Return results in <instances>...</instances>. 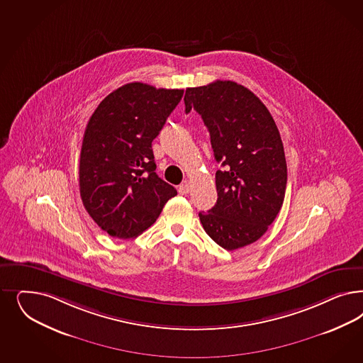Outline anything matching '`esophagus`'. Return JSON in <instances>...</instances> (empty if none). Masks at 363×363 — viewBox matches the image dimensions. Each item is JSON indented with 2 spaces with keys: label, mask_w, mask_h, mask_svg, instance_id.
<instances>
[{
  "label": "esophagus",
  "mask_w": 363,
  "mask_h": 363,
  "mask_svg": "<svg viewBox=\"0 0 363 363\" xmlns=\"http://www.w3.org/2000/svg\"><path fill=\"white\" fill-rule=\"evenodd\" d=\"M177 191H179L180 195H187L188 192H189V184H188L187 182L180 184L179 188H177Z\"/></svg>",
  "instance_id": "obj_1"
}]
</instances>
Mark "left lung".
<instances>
[{
    "label": "left lung",
    "mask_w": 363,
    "mask_h": 363,
    "mask_svg": "<svg viewBox=\"0 0 363 363\" xmlns=\"http://www.w3.org/2000/svg\"><path fill=\"white\" fill-rule=\"evenodd\" d=\"M186 113L195 109L211 136L216 171V204L199 212L211 239L227 251L248 246L279 213L287 165L278 127L269 109L235 82L187 88Z\"/></svg>",
    "instance_id": "obj_1"
}]
</instances>
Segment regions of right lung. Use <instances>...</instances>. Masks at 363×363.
I'll list each match as a JSON object with an SVG mask.
<instances>
[{
  "instance_id": "obj_1",
  "label": "right lung",
  "mask_w": 363,
  "mask_h": 363,
  "mask_svg": "<svg viewBox=\"0 0 363 363\" xmlns=\"http://www.w3.org/2000/svg\"><path fill=\"white\" fill-rule=\"evenodd\" d=\"M183 94L129 82L108 94L86 124L79 167L82 204L113 238L143 234L177 194L155 172L152 141Z\"/></svg>"
}]
</instances>
